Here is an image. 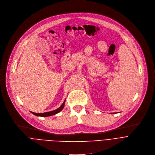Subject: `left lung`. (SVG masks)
Instances as JSON below:
<instances>
[{
    "label": "left lung",
    "instance_id": "left-lung-1",
    "mask_svg": "<svg viewBox=\"0 0 155 155\" xmlns=\"http://www.w3.org/2000/svg\"><path fill=\"white\" fill-rule=\"evenodd\" d=\"M116 113V112H115ZM115 113H113V114H115Z\"/></svg>",
    "mask_w": 155,
    "mask_h": 155
}]
</instances>
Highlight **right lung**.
I'll return each instance as SVG.
<instances>
[{"instance_id": "add662e5", "label": "right lung", "mask_w": 155, "mask_h": 155, "mask_svg": "<svg viewBox=\"0 0 155 155\" xmlns=\"http://www.w3.org/2000/svg\"><path fill=\"white\" fill-rule=\"evenodd\" d=\"M65 101H66V99L65 100V101H64L62 104H61L58 109H57L54 110L50 111V112H44V113H35V112H31V113H32L34 115H35L36 116H38V117H49V116L55 115V114H58V112H60V111L63 110V109L65 106Z\"/></svg>"}]
</instances>
